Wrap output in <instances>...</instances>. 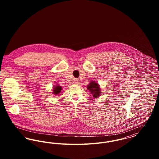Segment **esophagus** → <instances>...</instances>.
I'll return each mask as SVG.
<instances>
[{"label": "esophagus", "instance_id": "34e87169", "mask_svg": "<svg viewBox=\"0 0 159 159\" xmlns=\"http://www.w3.org/2000/svg\"><path fill=\"white\" fill-rule=\"evenodd\" d=\"M75 83L76 84H80V80H75Z\"/></svg>", "mask_w": 159, "mask_h": 159}]
</instances>
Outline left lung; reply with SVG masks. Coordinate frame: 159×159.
Segmentation results:
<instances>
[{
	"mask_svg": "<svg viewBox=\"0 0 159 159\" xmlns=\"http://www.w3.org/2000/svg\"><path fill=\"white\" fill-rule=\"evenodd\" d=\"M88 86V89L91 92V93L93 94V97L94 98H97L100 95V87L98 84L96 83L94 81H91Z\"/></svg>",
	"mask_w": 159,
	"mask_h": 159,
	"instance_id": "8db88e82",
	"label": "left lung"
}]
</instances>
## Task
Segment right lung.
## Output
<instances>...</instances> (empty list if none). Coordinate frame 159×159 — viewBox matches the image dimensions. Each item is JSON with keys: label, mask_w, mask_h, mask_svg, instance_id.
Masks as SVG:
<instances>
[{"label": "right lung", "mask_w": 159, "mask_h": 159, "mask_svg": "<svg viewBox=\"0 0 159 159\" xmlns=\"http://www.w3.org/2000/svg\"><path fill=\"white\" fill-rule=\"evenodd\" d=\"M53 93L54 95H57L59 94V92H61V91L62 90V88L60 86H56V87H54V88H53Z\"/></svg>", "instance_id": "right-lung-1"}]
</instances>
